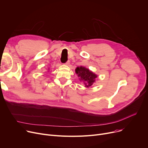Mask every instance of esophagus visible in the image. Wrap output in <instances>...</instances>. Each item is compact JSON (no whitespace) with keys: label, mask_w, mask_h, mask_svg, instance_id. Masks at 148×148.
<instances>
[{"label":"esophagus","mask_w":148,"mask_h":148,"mask_svg":"<svg viewBox=\"0 0 148 148\" xmlns=\"http://www.w3.org/2000/svg\"><path fill=\"white\" fill-rule=\"evenodd\" d=\"M69 64H70V61L69 60H68L66 63H65V65H69Z\"/></svg>","instance_id":"esophagus-1"}]
</instances>
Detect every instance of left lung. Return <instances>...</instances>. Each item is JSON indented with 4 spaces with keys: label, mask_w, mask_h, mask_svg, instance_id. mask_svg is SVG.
Instances as JSON below:
<instances>
[{
    "label": "left lung",
    "mask_w": 148,
    "mask_h": 148,
    "mask_svg": "<svg viewBox=\"0 0 148 148\" xmlns=\"http://www.w3.org/2000/svg\"><path fill=\"white\" fill-rule=\"evenodd\" d=\"M75 73L79 77V80L83 82L86 88L91 86L97 77V74L90 71L89 69L82 66L76 68Z\"/></svg>",
    "instance_id": "obj_1"
}]
</instances>
